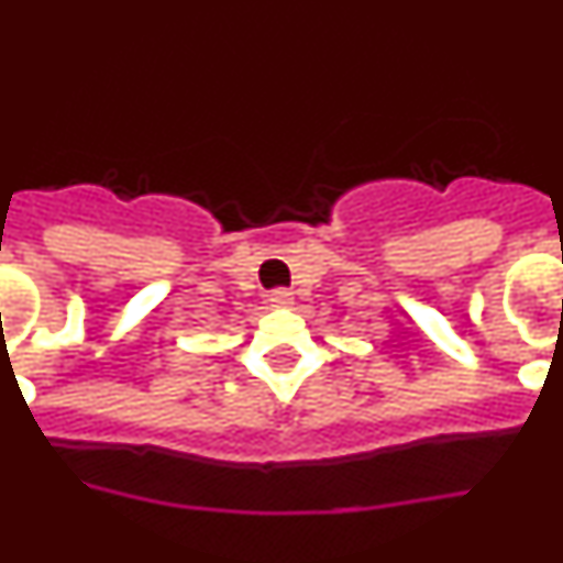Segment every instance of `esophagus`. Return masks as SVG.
<instances>
[{"label":"esophagus","instance_id":"34e87169","mask_svg":"<svg viewBox=\"0 0 563 563\" xmlns=\"http://www.w3.org/2000/svg\"><path fill=\"white\" fill-rule=\"evenodd\" d=\"M267 301H271L273 307H290L292 305V292L290 290H273Z\"/></svg>","mask_w":563,"mask_h":563}]
</instances>
